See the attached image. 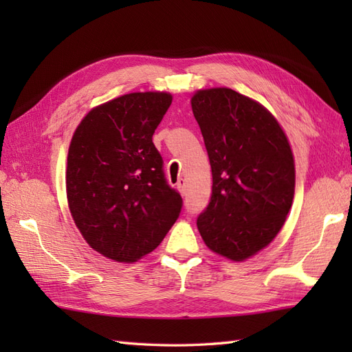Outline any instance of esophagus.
<instances>
[{
    "mask_svg": "<svg viewBox=\"0 0 352 352\" xmlns=\"http://www.w3.org/2000/svg\"><path fill=\"white\" fill-rule=\"evenodd\" d=\"M177 189L180 190L182 193L186 192V180H184V178H180V180L177 182Z\"/></svg>",
    "mask_w": 352,
    "mask_h": 352,
    "instance_id": "1",
    "label": "esophagus"
}]
</instances>
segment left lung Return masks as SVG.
<instances>
[{"instance_id": "left-lung-1", "label": "left lung", "mask_w": 352, "mask_h": 352, "mask_svg": "<svg viewBox=\"0 0 352 352\" xmlns=\"http://www.w3.org/2000/svg\"><path fill=\"white\" fill-rule=\"evenodd\" d=\"M192 110L212 166V197L198 214L206 245L241 261L283 227L295 192L286 134L258 102L227 87L199 91Z\"/></svg>"}]
</instances>
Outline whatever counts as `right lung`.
<instances>
[{"label":"right lung","mask_w":352,"mask_h":352,"mask_svg":"<svg viewBox=\"0 0 352 352\" xmlns=\"http://www.w3.org/2000/svg\"><path fill=\"white\" fill-rule=\"evenodd\" d=\"M172 102L164 92L126 94L89 111L66 169L69 210L86 242L131 263L160 245L183 198L168 184L153 134Z\"/></svg>","instance_id":"obj_1"}]
</instances>
